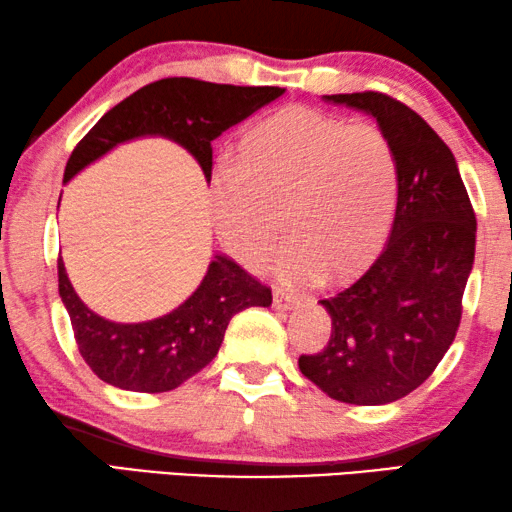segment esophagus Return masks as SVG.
<instances>
[{"label": "esophagus", "mask_w": 512, "mask_h": 512, "mask_svg": "<svg viewBox=\"0 0 512 512\" xmlns=\"http://www.w3.org/2000/svg\"><path fill=\"white\" fill-rule=\"evenodd\" d=\"M272 299H274V306L281 308V311H286V308H292L299 304V295H292V292L283 290V288H274Z\"/></svg>", "instance_id": "esophagus-1"}]
</instances>
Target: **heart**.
I'll use <instances>...</instances> for the list:
<instances>
[{
  "label": "heart",
  "mask_w": 512,
  "mask_h": 512,
  "mask_svg": "<svg viewBox=\"0 0 512 512\" xmlns=\"http://www.w3.org/2000/svg\"><path fill=\"white\" fill-rule=\"evenodd\" d=\"M399 197V158L374 124L283 108L242 133L236 165L213 174L220 236L242 263H263L281 233V270L324 279L379 254Z\"/></svg>",
  "instance_id": "obj_1"
}]
</instances>
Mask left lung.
<instances>
[{"instance_id":"obj_1","label":"left lung","mask_w":512,"mask_h":512,"mask_svg":"<svg viewBox=\"0 0 512 512\" xmlns=\"http://www.w3.org/2000/svg\"><path fill=\"white\" fill-rule=\"evenodd\" d=\"M370 113L399 158L395 224L358 281L320 299L331 315L322 351L299 370L331 399L379 406L429 379L456 338L472 272L476 215L456 158L413 108L385 92L324 95Z\"/></svg>"}]
</instances>
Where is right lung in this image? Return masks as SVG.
Returning a JSON list of instances; mask_svg holds the SVG:
<instances>
[{"label":"right lung","mask_w":512,"mask_h":512,"mask_svg":"<svg viewBox=\"0 0 512 512\" xmlns=\"http://www.w3.org/2000/svg\"><path fill=\"white\" fill-rule=\"evenodd\" d=\"M283 92L274 86H229L190 77L147 83L113 106L77 142L65 165V181L117 142L138 136L181 142L211 181V142ZM58 295L86 365L102 381L131 392L174 390L217 356L233 315L249 306L272 304V290L224 256L208 265L201 286L177 311L152 322L115 324L88 311L67 279L61 256Z\"/></svg>","instance_id":"right-lung-1"}]
</instances>
